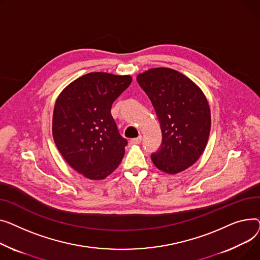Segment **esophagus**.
<instances>
[{
  "label": "esophagus",
  "mask_w": 260,
  "mask_h": 260,
  "mask_svg": "<svg viewBox=\"0 0 260 260\" xmlns=\"http://www.w3.org/2000/svg\"><path fill=\"white\" fill-rule=\"evenodd\" d=\"M141 142H142V136H139V137H135V139H132L130 141V145L135 146V145H139Z\"/></svg>",
  "instance_id": "1"
}]
</instances>
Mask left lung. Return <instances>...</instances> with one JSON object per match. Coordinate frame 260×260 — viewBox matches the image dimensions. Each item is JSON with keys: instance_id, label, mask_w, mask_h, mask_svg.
<instances>
[{"instance_id": "obj_1", "label": "left lung", "mask_w": 260, "mask_h": 260, "mask_svg": "<svg viewBox=\"0 0 260 260\" xmlns=\"http://www.w3.org/2000/svg\"><path fill=\"white\" fill-rule=\"evenodd\" d=\"M149 96L162 133L160 149L151 155L157 169L176 174L201 157L211 130L206 95L193 81L174 69L152 68L137 75Z\"/></svg>"}]
</instances>
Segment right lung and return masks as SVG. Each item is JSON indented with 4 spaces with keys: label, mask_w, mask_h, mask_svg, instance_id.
Masks as SVG:
<instances>
[{
    "label": "right lung",
    "mask_w": 260,
    "mask_h": 260,
    "mask_svg": "<svg viewBox=\"0 0 260 260\" xmlns=\"http://www.w3.org/2000/svg\"><path fill=\"white\" fill-rule=\"evenodd\" d=\"M130 75L90 72L70 83L56 99L52 135L68 165L86 178L110 175L125 154L111 115L113 102L131 84Z\"/></svg>",
    "instance_id": "1"
}]
</instances>
